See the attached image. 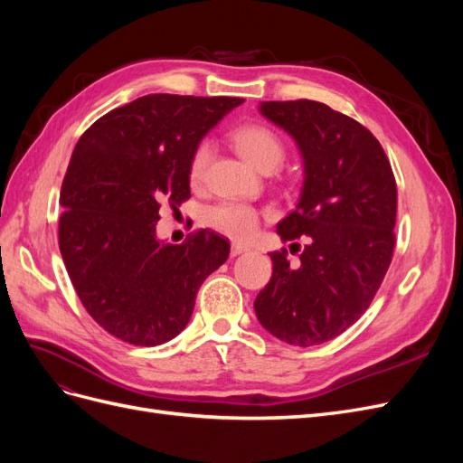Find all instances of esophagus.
Returning a JSON list of instances; mask_svg holds the SVG:
<instances>
[{
    "label": "esophagus",
    "mask_w": 463,
    "mask_h": 463,
    "mask_svg": "<svg viewBox=\"0 0 463 463\" xmlns=\"http://www.w3.org/2000/svg\"><path fill=\"white\" fill-rule=\"evenodd\" d=\"M247 247L245 245H240V243H233L232 245V257H237V255H241V253H247Z\"/></svg>",
    "instance_id": "esophagus-1"
}]
</instances>
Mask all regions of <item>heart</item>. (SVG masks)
I'll return each mask as SVG.
<instances>
[{"label": "heart", "mask_w": 463, "mask_h": 463, "mask_svg": "<svg viewBox=\"0 0 463 463\" xmlns=\"http://www.w3.org/2000/svg\"><path fill=\"white\" fill-rule=\"evenodd\" d=\"M232 143L241 152V156H245L250 164L259 167L260 172L278 170L279 164L286 158V143L282 141V137L260 123H249L237 128L232 133ZM213 154L214 146L210 141H201L193 148L187 165L189 184L193 187L203 185ZM204 222L208 228L230 237V240L245 241L257 232L260 223V213L250 204L226 201L210 206L204 214Z\"/></svg>", "instance_id": "heart-1"}]
</instances>
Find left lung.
<instances>
[{
	"label": "left lung",
	"instance_id": "left-lung-1",
	"mask_svg": "<svg viewBox=\"0 0 463 463\" xmlns=\"http://www.w3.org/2000/svg\"><path fill=\"white\" fill-rule=\"evenodd\" d=\"M305 160L298 208L278 223L286 241L307 237L298 266L274 250L272 278L255 299L260 325L291 345L328 342L369 309L396 245L398 189L376 137L315 100L262 102ZM291 243L289 250H299Z\"/></svg>",
	"mask_w": 463,
	"mask_h": 463
}]
</instances>
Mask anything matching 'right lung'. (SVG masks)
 Segmentation results:
<instances>
[{"label":"right lung","mask_w":463,"mask_h":463,"mask_svg":"<svg viewBox=\"0 0 463 463\" xmlns=\"http://www.w3.org/2000/svg\"><path fill=\"white\" fill-rule=\"evenodd\" d=\"M243 98L146 94L80 135L61 184L58 240L87 313L116 338L158 345L187 326L208 274L230 243L194 230L156 240L164 206L189 201L187 165L206 131Z\"/></svg>","instance_id":"right-lung-1"}]
</instances>
